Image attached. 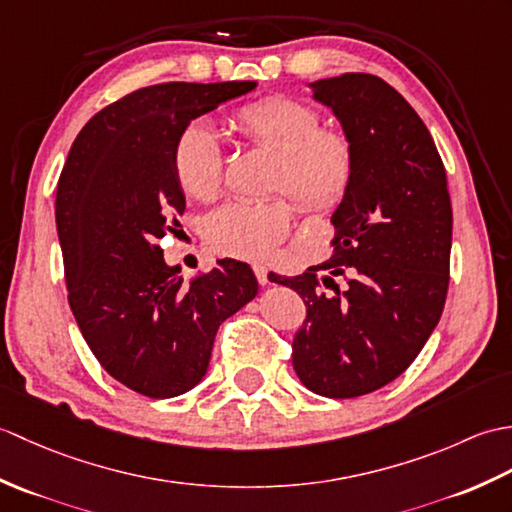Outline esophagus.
Listing matches in <instances>:
<instances>
[{"label": "esophagus", "instance_id": "esophagus-1", "mask_svg": "<svg viewBox=\"0 0 512 512\" xmlns=\"http://www.w3.org/2000/svg\"><path fill=\"white\" fill-rule=\"evenodd\" d=\"M253 270H255V277L262 286L268 284V268L264 264H253Z\"/></svg>", "mask_w": 512, "mask_h": 512}]
</instances>
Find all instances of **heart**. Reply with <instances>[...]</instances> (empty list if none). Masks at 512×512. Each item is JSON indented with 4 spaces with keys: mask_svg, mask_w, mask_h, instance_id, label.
<instances>
[{
    "mask_svg": "<svg viewBox=\"0 0 512 512\" xmlns=\"http://www.w3.org/2000/svg\"><path fill=\"white\" fill-rule=\"evenodd\" d=\"M233 123L250 143L273 149L279 165L275 191H286L301 209L328 213L341 206L356 178V147L341 129L321 127L312 105L266 96L237 107ZM173 173L193 200L217 198L224 182L220 136L204 121L182 129L173 145ZM292 228V206L284 198L233 200L213 211L204 237L215 253L237 259H264Z\"/></svg>",
    "mask_w": 512,
    "mask_h": 512,
    "instance_id": "heart-1",
    "label": "heart"
}]
</instances>
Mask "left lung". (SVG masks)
I'll use <instances>...</instances> for the list:
<instances>
[{"label":"left lung","instance_id":"left-lung-1","mask_svg":"<svg viewBox=\"0 0 512 512\" xmlns=\"http://www.w3.org/2000/svg\"><path fill=\"white\" fill-rule=\"evenodd\" d=\"M356 147V178L332 215L334 255L299 277H268L308 306L292 367L325 398H356L398 378L447 301L453 211L427 125L380 76L312 83ZM348 286L341 291L335 277Z\"/></svg>","mask_w":512,"mask_h":512}]
</instances>
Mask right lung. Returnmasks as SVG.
Masks as SVG:
<instances>
[{
  "instance_id": "add662e5",
  "label": "right lung",
  "mask_w": 512,
  "mask_h": 512,
  "mask_svg": "<svg viewBox=\"0 0 512 512\" xmlns=\"http://www.w3.org/2000/svg\"><path fill=\"white\" fill-rule=\"evenodd\" d=\"M255 81L160 83L94 114L57 184V231L68 301L96 361L149 398L202 380L215 332L257 295L248 264L220 259L182 284L156 244L176 233L184 195L173 145L193 118L255 88Z\"/></svg>"
}]
</instances>
